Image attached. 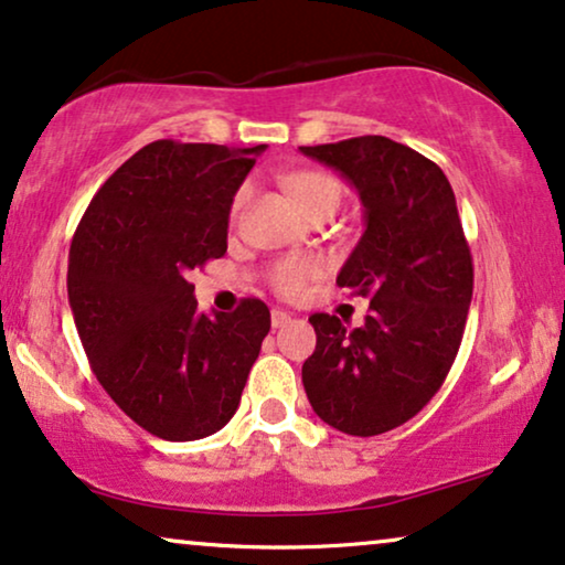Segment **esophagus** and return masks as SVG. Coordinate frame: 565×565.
<instances>
[{
    "instance_id": "obj_1",
    "label": "esophagus",
    "mask_w": 565,
    "mask_h": 565,
    "mask_svg": "<svg viewBox=\"0 0 565 565\" xmlns=\"http://www.w3.org/2000/svg\"><path fill=\"white\" fill-rule=\"evenodd\" d=\"M285 323H290V313L280 311V308H273V329H282Z\"/></svg>"
}]
</instances>
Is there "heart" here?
Segmentation results:
<instances>
[{
  "label": "heart",
  "mask_w": 565,
  "mask_h": 565,
  "mask_svg": "<svg viewBox=\"0 0 565 565\" xmlns=\"http://www.w3.org/2000/svg\"><path fill=\"white\" fill-rule=\"evenodd\" d=\"M288 190L292 198L298 200L300 211H303L308 218L313 215H334L339 203L344 198L342 182L337 180L334 174L319 172V169H308V172H298L288 177ZM249 184L236 190L234 200H231V223L238 221L242 215L246 200H249ZM321 273V262L316 257H292L285 262H277L269 273V280H273V288L282 296L296 298L306 290V285L311 277Z\"/></svg>",
  "instance_id": "1"
}]
</instances>
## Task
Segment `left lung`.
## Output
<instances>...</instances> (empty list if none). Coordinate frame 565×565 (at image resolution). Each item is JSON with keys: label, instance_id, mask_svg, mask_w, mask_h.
I'll return each mask as SVG.
<instances>
[{"label": "left lung", "instance_id": "8db88e82", "mask_svg": "<svg viewBox=\"0 0 565 565\" xmlns=\"http://www.w3.org/2000/svg\"><path fill=\"white\" fill-rule=\"evenodd\" d=\"M342 172L365 205V234L337 285L370 298L358 329L313 313L303 362L313 412L344 435L396 429L443 388L466 331L473 257L443 169L385 136L300 146Z\"/></svg>", "mask_w": 565, "mask_h": 565}]
</instances>
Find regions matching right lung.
<instances>
[{
    "label": "right lung",
    "instance_id": "right-lung-1",
    "mask_svg": "<svg viewBox=\"0 0 565 565\" xmlns=\"http://www.w3.org/2000/svg\"><path fill=\"white\" fill-rule=\"evenodd\" d=\"M265 143L153 141L107 180L68 249V306L92 373L138 427L190 443L226 427L269 308L198 311L190 269L226 254L231 200Z\"/></svg>",
    "mask_w": 565,
    "mask_h": 565
}]
</instances>
